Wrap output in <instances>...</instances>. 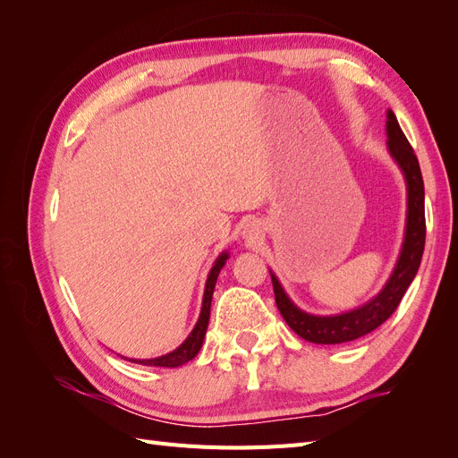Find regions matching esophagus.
<instances>
[{
    "label": "esophagus",
    "instance_id": "esophagus-1",
    "mask_svg": "<svg viewBox=\"0 0 458 458\" xmlns=\"http://www.w3.org/2000/svg\"><path fill=\"white\" fill-rule=\"evenodd\" d=\"M244 233H246V239H248V237H250V239H254V237H256V234H258V233H256V224H248V225H246V231H244Z\"/></svg>",
    "mask_w": 458,
    "mask_h": 458
}]
</instances>
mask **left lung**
<instances>
[{"mask_svg": "<svg viewBox=\"0 0 458 458\" xmlns=\"http://www.w3.org/2000/svg\"><path fill=\"white\" fill-rule=\"evenodd\" d=\"M387 148L390 155L399 164L401 172L407 182V229L405 242L401 248L397 266L386 283L382 293L374 296L365 306L353 311L330 317L310 315L296 308L283 290L279 279L271 273L275 301L279 308L286 325L293 328L298 336L313 344H344L361 338L374 328H378L384 321L392 317L397 310L401 298L405 296L409 284L420 267V259L426 242V217H424V182L419 165V158L414 155L411 143L392 110H387Z\"/></svg>", "mask_w": 458, "mask_h": 458, "instance_id": "obj_1", "label": "left lung"}]
</instances>
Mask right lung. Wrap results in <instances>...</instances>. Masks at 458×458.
I'll return each mask as SVG.
<instances>
[{
    "instance_id": "add662e5",
    "label": "right lung",
    "mask_w": 458,
    "mask_h": 458,
    "mask_svg": "<svg viewBox=\"0 0 458 458\" xmlns=\"http://www.w3.org/2000/svg\"><path fill=\"white\" fill-rule=\"evenodd\" d=\"M227 258H229L227 252L221 254V256L216 259L210 275H208L206 288H204V300H202L200 317H199V321H197L195 328H192V332L187 336V340H185L182 345H179L177 350H174V352H170V353H165V355H162V357H157V359H130V361L140 363V365H147V367H168V369H174V367H182V365L189 363L191 359L200 352L204 336H206L208 321H210V306H212V296H214L216 281H217V275H219L221 267L225 266Z\"/></svg>"
}]
</instances>
